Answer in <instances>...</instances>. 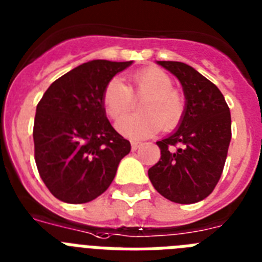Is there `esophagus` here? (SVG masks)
Wrapping results in <instances>:
<instances>
[{"instance_id":"34e87169","label":"esophagus","mask_w":262,"mask_h":262,"mask_svg":"<svg viewBox=\"0 0 262 262\" xmlns=\"http://www.w3.org/2000/svg\"><path fill=\"white\" fill-rule=\"evenodd\" d=\"M140 146H142V142H138V140H131V147H133V150L139 148Z\"/></svg>"}]
</instances>
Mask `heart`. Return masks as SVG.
Here are the masks:
<instances>
[{
    "label": "heart",
    "mask_w": 262,
    "mask_h": 262,
    "mask_svg": "<svg viewBox=\"0 0 262 262\" xmlns=\"http://www.w3.org/2000/svg\"><path fill=\"white\" fill-rule=\"evenodd\" d=\"M133 96H144L140 116L130 117L118 123V128L127 136H148L159 128L171 129L178 126L185 114L186 101L181 91L172 87V79L158 67L139 69L129 76V85L119 79L107 83L101 95L105 114L112 120H120L130 111Z\"/></svg>",
    "instance_id": "heart-1"
}]
</instances>
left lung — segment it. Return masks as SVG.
<instances>
[{
	"label": "left lung",
	"instance_id": "left-lung-1",
	"mask_svg": "<svg viewBox=\"0 0 262 262\" xmlns=\"http://www.w3.org/2000/svg\"><path fill=\"white\" fill-rule=\"evenodd\" d=\"M178 77L186 97L179 128L157 142L161 159L148 170L158 193L175 204H195L217 186L232 139V119L217 85L193 67L158 61Z\"/></svg>",
	"mask_w": 262,
	"mask_h": 262
}]
</instances>
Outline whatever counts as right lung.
<instances>
[{
    "instance_id": "right-lung-1",
    "label": "right lung",
    "mask_w": 262,
    "mask_h": 262,
    "mask_svg": "<svg viewBox=\"0 0 262 262\" xmlns=\"http://www.w3.org/2000/svg\"><path fill=\"white\" fill-rule=\"evenodd\" d=\"M133 61L92 60L51 84L36 108L34 161L57 200L85 204L110 187L131 144L108 122L101 95Z\"/></svg>"
}]
</instances>
